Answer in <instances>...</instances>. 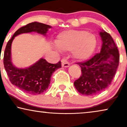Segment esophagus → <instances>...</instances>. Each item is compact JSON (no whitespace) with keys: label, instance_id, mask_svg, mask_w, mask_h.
I'll return each instance as SVG.
<instances>
[{"label":"esophagus","instance_id":"obj_1","mask_svg":"<svg viewBox=\"0 0 127 127\" xmlns=\"http://www.w3.org/2000/svg\"><path fill=\"white\" fill-rule=\"evenodd\" d=\"M61 64H62V66L64 67H68L69 65H70V63L69 62L67 61V60L65 58H63L61 60Z\"/></svg>","mask_w":127,"mask_h":127}]
</instances>
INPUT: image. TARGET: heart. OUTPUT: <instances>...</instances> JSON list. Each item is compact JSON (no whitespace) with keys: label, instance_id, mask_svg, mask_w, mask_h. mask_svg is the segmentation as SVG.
I'll use <instances>...</instances> for the list:
<instances>
[{"label":"heart","instance_id":"obj_1","mask_svg":"<svg viewBox=\"0 0 127 127\" xmlns=\"http://www.w3.org/2000/svg\"><path fill=\"white\" fill-rule=\"evenodd\" d=\"M64 51H72L73 58L79 61L87 60L93 54L96 45L94 34L83 30H67L60 33L55 41Z\"/></svg>","mask_w":127,"mask_h":127}]
</instances>
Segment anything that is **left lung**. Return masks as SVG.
Returning a JSON list of instances; mask_svg holds the SVG:
<instances>
[{
    "label": "left lung",
    "instance_id": "8db88e82",
    "mask_svg": "<svg viewBox=\"0 0 127 127\" xmlns=\"http://www.w3.org/2000/svg\"><path fill=\"white\" fill-rule=\"evenodd\" d=\"M99 35L102 41L100 53L77 64L81 67V76L74 86L78 92L87 96L105 90L111 84L119 64V51L112 36L104 31Z\"/></svg>",
    "mask_w": 127,
    "mask_h": 127
}]
</instances>
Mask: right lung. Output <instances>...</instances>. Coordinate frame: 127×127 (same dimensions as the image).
<instances>
[{"label": "right lung", "mask_w": 127, "mask_h": 127, "mask_svg": "<svg viewBox=\"0 0 127 127\" xmlns=\"http://www.w3.org/2000/svg\"><path fill=\"white\" fill-rule=\"evenodd\" d=\"M51 28V26L37 22L27 24L14 33L5 48L3 64L10 82L29 94L37 95L46 91L50 83L52 74L55 70L61 67V63L60 61L55 64H50L44 58H41L27 68L16 67L11 62L12 41L15 36L25 33L34 32L46 36L48 29Z\"/></svg>", "instance_id": "add662e5"}]
</instances>
